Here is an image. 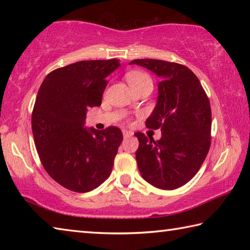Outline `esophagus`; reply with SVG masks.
Instances as JSON below:
<instances>
[{
  "label": "esophagus",
  "instance_id": "obj_1",
  "mask_svg": "<svg viewBox=\"0 0 250 250\" xmlns=\"http://www.w3.org/2000/svg\"><path fill=\"white\" fill-rule=\"evenodd\" d=\"M122 133H124V138L125 139L130 138V137H132V135H133V133L131 132V131H128V130H124V131H122Z\"/></svg>",
  "mask_w": 250,
  "mask_h": 250
}]
</instances>
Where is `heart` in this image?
<instances>
[{"instance_id":"heart-1","label":"heart","mask_w":250,"mask_h":250,"mask_svg":"<svg viewBox=\"0 0 250 250\" xmlns=\"http://www.w3.org/2000/svg\"><path fill=\"white\" fill-rule=\"evenodd\" d=\"M125 78L134 91L145 89V88H150V89L153 88V80H152L151 76L145 71L131 70L126 73Z\"/></svg>"}]
</instances>
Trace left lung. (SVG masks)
Segmentation results:
<instances>
[{"mask_svg": "<svg viewBox=\"0 0 250 250\" xmlns=\"http://www.w3.org/2000/svg\"><path fill=\"white\" fill-rule=\"evenodd\" d=\"M135 64L161 77L156 107L146 128L161 129L160 140L134 133L139 171L147 183L161 189H175L200 170L210 146L211 111L200 80L188 67L160 59H134Z\"/></svg>", "mask_w": 250, "mask_h": 250, "instance_id": "8db88e82", "label": "left lung"}]
</instances>
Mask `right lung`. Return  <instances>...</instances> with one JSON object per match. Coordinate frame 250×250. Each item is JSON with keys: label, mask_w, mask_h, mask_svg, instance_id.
<instances>
[{"label": "right lung", "mask_w": 250, "mask_h": 250, "mask_svg": "<svg viewBox=\"0 0 250 250\" xmlns=\"http://www.w3.org/2000/svg\"><path fill=\"white\" fill-rule=\"evenodd\" d=\"M116 58L82 61L57 68L42 83L32 112V131L46 172L65 188L86 193L112 171L122 132L84 128L88 108L101 104L107 76L119 67Z\"/></svg>", "instance_id": "obj_1"}]
</instances>
